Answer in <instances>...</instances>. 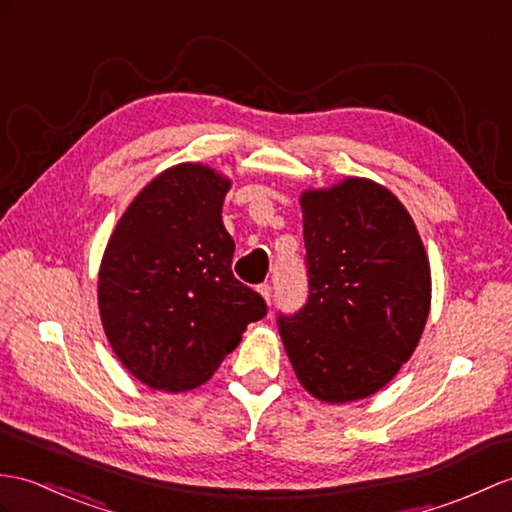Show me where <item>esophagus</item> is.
Instances as JSON below:
<instances>
[{
	"instance_id": "esophagus-1",
	"label": "esophagus",
	"mask_w": 512,
	"mask_h": 512,
	"mask_svg": "<svg viewBox=\"0 0 512 512\" xmlns=\"http://www.w3.org/2000/svg\"><path fill=\"white\" fill-rule=\"evenodd\" d=\"M257 290H259V294H261V296H264L266 303H268V305H272V288H270V285H268V283H261Z\"/></svg>"
}]
</instances>
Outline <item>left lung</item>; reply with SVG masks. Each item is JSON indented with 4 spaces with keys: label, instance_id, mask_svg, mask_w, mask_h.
<instances>
[{
    "label": "left lung",
    "instance_id": "8db88e82",
    "mask_svg": "<svg viewBox=\"0 0 512 512\" xmlns=\"http://www.w3.org/2000/svg\"><path fill=\"white\" fill-rule=\"evenodd\" d=\"M307 303L279 314L299 382L327 403L371 397L410 360L430 314V264L406 207L368 178L301 196Z\"/></svg>",
    "mask_w": 512,
    "mask_h": 512
}]
</instances>
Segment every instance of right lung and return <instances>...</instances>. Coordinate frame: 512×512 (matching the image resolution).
Returning <instances> with one entry per match:
<instances>
[{"instance_id": "obj_1", "label": "right lung", "mask_w": 512, "mask_h": 512, "mask_svg": "<svg viewBox=\"0 0 512 512\" xmlns=\"http://www.w3.org/2000/svg\"><path fill=\"white\" fill-rule=\"evenodd\" d=\"M231 181L181 163L150 181L106 246L98 305L120 362L154 390L205 384L264 318L261 294L233 277V237L222 224Z\"/></svg>"}]
</instances>
